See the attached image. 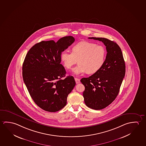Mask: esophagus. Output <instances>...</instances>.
Listing matches in <instances>:
<instances>
[{"mask_svg": "<svg viewBox=\"0 0 146 146\" xmlns=\"http://www.w3.org/2000/svg\"><path fill=\"white\" fill-rule=\"evenodd\" d=\"M75 80L76 81V84H79L80 83V79H78V78H75Z\"/></svg>", "mask_w": 146, "mask_h": 146, "instance_id": "34e87169", "label": "esophagus"}]
</instances>
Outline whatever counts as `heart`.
I'll return each mask as SVG.
<instances>
[{"mask_svg":"<svg viewBox=\"0 0 146 146\" xmlns=\"http://www.w3.org/2000/svg\"><path fill=\"white\" fill-rule=\"evenodd\" d=\"M60 58L64 67L68 69L78 60V65L72 70L75 75L86 72L94 74L98 72L104 65L106 50L103 46L84 41L74 46L72 52L68 50L63 51Z\"/></svg>","mask_w":146,"mask_h":146,"instance_id":"b5f03b06","label":"heart"}]
</instances>
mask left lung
Returning <instances> with one entry per match:
<instances>
[{"label": "left lung", "instance_id": "1", "mask_svg": "<svg viewBox=\"0 0 146 146\" xmlns=\"http://www.w3.org/2000/svg\"><path fill=\"white\" fill-rule=\"evenodd\" d=\"M88 38L102 42L108 52L100 69L80 80L85 87L83 96L86 105L100 110L112 103L119 93L125 75V64L121 49L115 42L104 38Z\"/></svg>", "mask_w": 146, "mask_h": 146}]
</instances>
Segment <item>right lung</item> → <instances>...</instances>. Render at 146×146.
I'll list each match as a JSON object with an SVG mask.
<instances>
[{
  "label": "right lung",
  "mask_w": 146,
  "mask_h": 146,
  "mask_svg": "<svg viewBox=\"0 0 146 146\" xmlns=\"http://www.w3.org/2000/svg\"><path fill=\"white\" fill-rule=\"evenodd\" d=\"M72 36L41 41L31 47L22 66V76L35 103L43 110L56 112L67 104V97L76 84L74 77L64 79L66 71L61 62V53L74 43Z\"/></svg>",
  "instance_id": "1"
}]
</instances>
